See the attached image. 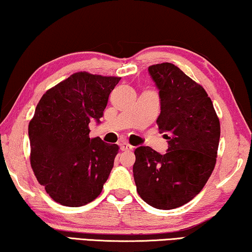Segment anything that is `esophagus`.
Masks as SVG:
<instances>
[{
	"label": "esophagus",
	"instance_id": "esophagus-1",
	"mask_svg": "<svg viewBox=\"0 0 252 252\" xmlns=\"http://www.w3.org/2000/svg\"><path fill=\"white\" fill-rule=\"evenodd\" d=\"M120 150L123 151H129V150H133V147L128 143H126V142H124V143L120 144Z\"/></svg>",
	"mask_w": 252,
	"mask_h": 252
}]
</instances>
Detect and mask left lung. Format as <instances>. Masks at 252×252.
I'll list each match as a JSON object with an SVG mask.
<instances>
[{
  "label": "left lung",
  "instance_id": "left-lung-1",
  "mask_svg": "<svg viewBox=\"0 0 252 252\" xmlns=\"http://www.w3.org/2000/svg\"><path fill=\"white\" fill-rule=\"evenodd\" d=\"M159 89L157 125L168 140L160 155L150 147L134 151V181L138 195L157 209L185 205L199 194L216 165L220 118L205 89L169 63L149 67Z\"/></svg>",
  "mask_w": 252,
  "mask_h": 252
}]
</instances>
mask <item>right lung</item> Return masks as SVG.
<instances>
[{
    "instance_id": "right-lung-1",
    "label": "right lung",
    "mask_w": 252,
    "mask_h": 252,
    "mask_svg": "<svg viewBox=\"0 0 252 252\" xmlns=\"http://www.w3.org/2000/svg\"><path fill=\"white\" fill-rule=\"evenodd\" d=\"M120 81L78 71L43 94L28 125L31 166L54 201L81 207L102 192L119 152L117 144L90 137Z\"/></svg>"
}]
</instances>
